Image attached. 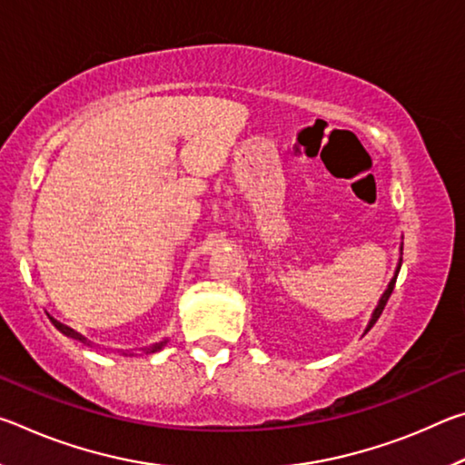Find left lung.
<instances>
[{
  "mask_svg": "<svg viewBox=\"0 0 465 465\" xmlns=\"http://www.w3.org/2000/svg\"><path fill=\"white\" fill-rule=\"evenodd\" d=\"M400 266H402V258H400V262H398V266H396V272H393V277H391V281H390V285H388V289H385V293L381 295V299H380V303H377V308L373 310V313H371V320H369V324H367V328H365V334L369 332V330L373 328V324L377 322V318L381 316V312H383V308H385V303H388V299H390V295H391V291H393V285H396V279H398V272H400Z\"/></svg>",
  "mask_w": 465,
  "mask_h": 465,
  "instance_id": "left-lung-1",
  "label": "left lung"
}]
</instances>
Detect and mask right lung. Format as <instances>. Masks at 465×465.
<instances>
[{"label": "right lung", "instance_id": "right-lung-1", "mask_svg": "<svg viewBox=\"0 0 465 465\" xmlns=\"http://www.w3.org/2000/svg\"><path fill=\"white\" fill-rule=\"evenodd\" d=\"M51 318V316H49ZM51 322H53V324H54V328H57L59 330V332H63V334H65V336H72V338H75V341H80V342H84V344H88V346H92V342L88 341V338H85V336H82L80 332H75V330L74 328H69V326H65V324H61V322H57V320H54V318H51ZM168 341H162V342H155V344H152V346H149V349H145V352H155V351H160L162 349V346L163 344H166Z\"/></svg>", "mask_w": 465, "mask_h": 465}]
</instances>
